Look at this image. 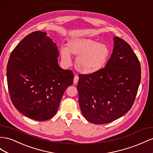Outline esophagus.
Instances as JSON below:
<instances>
[{
	"label": "esophagus",
	"instance_id": "obj_1",
	"mask_svg": "<svg viewBox=\"0 0 153 153\" xmlns=\"http://www.w3.org/2000/svg\"><path fill=\"white\" fill-rule=\"evenodd\" d=\"M78 79H79V77H78V76L75 75V76H74V80H73L74 84H76L78 81Z\"/></svg>",
	"mask_w": 153,
	"mask_h": 153
}]
</instances>
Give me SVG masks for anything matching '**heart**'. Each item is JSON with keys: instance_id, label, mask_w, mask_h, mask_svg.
<instances>
[{"instance_id": "heart-1", "label": "heart", "mask_w": 153, "mask_h": 153, "mask_svg": "<svg viewBox=\"0 0 153 153\" xmlns=\"http://www.w3.org/2000/svg\"><path fill=\"white\" fill-rule=\"evenodd\" d=\"M70 54L76 57L75 65L77 71L89 75L103 68L109 56L110 51L105 44L97 43L90 39L77 38L69 41L67 49H60L61 59L67 65L71 64Z\"/></svg>"}]
</instances>
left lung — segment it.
<instances>
[{"label":"left lung","mask_w":153,"mask_h":153,"mask_svg":"<svg viewBox=\"0 0 153 153\" xmlns=\"http://www.w3.org/2000/svg\"><path fill=\"white\" fill-rule=\"evenodd\" d=\"M113 41V53L105 68L80 75L77 85L82 113L95 124L110 123L128 112L141 80L140 62L129 44L118 36Z\"/></svg>","instance_id":"1"}]
</instances>
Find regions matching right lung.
<instances>
[{
    "mask_svg": "<svg viewBox=\"0 0 153 153\" xmlns=\"http://www.w3.org/2000/svg\"><path fill=\"white\" fill-rule=\"evenodd\" d=\"M59 56L56 43L40 31L24 37L11 52L8 90L14 106L27 117L46 121L54 117L65 89L73 84V73L59 66Z\"/></svg>",
    "mask_w": 153,
    "mask_h": 153,
    "instance_id": "1",
    "label": "right lung"
}]
</instances>
